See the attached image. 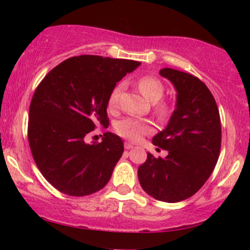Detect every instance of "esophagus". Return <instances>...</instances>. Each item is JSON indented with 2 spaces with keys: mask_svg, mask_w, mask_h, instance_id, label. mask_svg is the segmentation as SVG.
Instances as JSON below:
<instances>
[{
  "mask_svg": "<svg viewBox=\"0 0 250 250\" xmlns=\"http://www.w3.org/2000/svg\"><path fill=\"white\" fill-rule=\"evenodd\" d=\"M133 147H134V146L131 145V143H129V142H125V148L127 149V150H129V149H131Z\"/></svg>",
  "mask_w": 250,
  "mask_h": 250,
  "instance_id": "esophagus-1",
  "label": "esophagus"
}]
</instances>
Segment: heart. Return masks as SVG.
Masks as SVG:
<instances>
[{
  "label": "heart",
  "instance_id": "obj_1",
  "mask_svg": "<svg viewBox=\"0 0 250 250\" xmlns=\"http://www.w3.org/2000/svg\"><path fill=\"white\" fill-rule=\"evenodd\" d=\"M137 87H139L142 95L147 97L149 101L151 102L159 101L163 96V93H165V87H163L162 82L154 76H142L137 81ZM121 89L122 84H117L110 91V95H109L108 99V105L110 109L116 108ZM156 109L160 114H166L168 111V105L165 104V103H159L156 105ZM115 130L120 136L125 137V139L130 140V141H139L146 134L150 133L151 125L146 120L129 116L120 120L116 123Z\"/></svg>",
  "mask_w": 250,
  "mask_h": 250
}]
</instances>
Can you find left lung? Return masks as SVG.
Here are the masks:
<instances>
[{
  "label": "left lung",
  "mask_w": 250,
  "mask_h": 250,
  "mask_svg": "<svg viewBox=\"0 0 250 250\" xmlns=\"http://www.w3.org/2000/svg\"><path fill=\"white\" fill-rule=\"evenodd\" d=\"M160 75L177 93L167 127L153 137V145L168 155L162 159L147 153L137 175L148 195L174 203L193 196L213 173L221 149V121L213 94L201 80L170 68Z\"/></svg>",
  "instance_id": "8db88e82"
}]
</instances>
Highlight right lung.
Here are the masks:
<instances>
[{
	"instance_id": "add662e5",
	"label": "right lung",
	"mask_w": 250,
	"mask_h": 250,
	"mask_svg": "<svg viewBox=\"0 0 250 250\" xmlns=\"http://www.w3.org/2000/svg\"><path fill=\"white\" fill-rule=\"evenodd\" d=\"M141 64L133 60L97 55L74 56L45 75L29 108L28 140L37 168L57 190L85 196L110 180L123 154L113 133L102 142H85L96 125H109L110 91Z\"/></svg>"
}]
</instances>
